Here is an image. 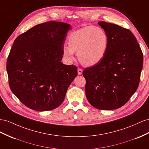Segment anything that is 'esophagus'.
<instances>
[{"instance_id":"34e87169","label":"esophagus","mask_w":149,"mask_h":149,"mask_svg":"<svg viewBox=\"0 0 149 149\" xmlns=\"http://www.w3.org/2000/svg\"><path fill=\"white\" fill-rule=\"evenodd\" d=\"M77 73H78V75H81L82 74V70L81 69V68H78Z\"/></svg>"}]
</instances>
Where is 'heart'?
I'll list each match as a JSON object with an SVG mask.
<instances>
[{
	"mask_svg": "<svg viewBox=\"0 0 149 149\" xmlns=\"http://www.w3.org/2000/svg\"><path fill=\"white\" fill-rule=\"evenodd\" d=\"M109 38L103 29L87 26L70 33L68 45L63 47V53L69 61L74 60L77 52L79 60L86 66H93L100 63L108 51Z\"/></svg>",
	"mask_w": 149,
	"mask_h": 149,
	"instance_id": "obj_1",
	"label": "heart"
}]
</instances>
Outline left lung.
Returning a JSON list of instances; mask_svg holds the SVG:
<instances>
[{"label":"left lung","instance_id":"left-lung-1","mask_svg":"<svg viewBox=\"0 0 149 149\" xmlns=\"http://www.w3.org/2000/svg\"><path fill=\"white\" fill-rule=\"evenodd\" d=\"M109 38L108 51L100 63L83 71L86 97L99 109L112 110L125 104L139 87L143 57L129 29L100 21Z\"/></svg>","mask_w":149,"mask_h":149}]
</instances>
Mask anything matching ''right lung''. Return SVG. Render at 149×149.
<instances>
[{
	"mask_svg": "<svg viewBox=\"0 0 149 149\" xmlns=\"http://www.w3.org/2000/svg\"><path fill=\"white\" fill-rule=\"evenodd\" d=\"M69 24L48 21L16 38L7 61L12 92L22 104L38 111L56 108L77 75L76 66L63 64V47Z\"/></svg>",
	"mask_w": 149,
	"mask_h": 149,
	"instance_id": "1",
	"label": "right lung"
}]
</instances>
